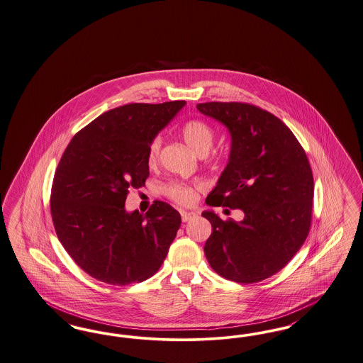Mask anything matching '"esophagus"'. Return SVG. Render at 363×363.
<instances>
[{"label": "esophagus", "instance_id": "1", "mask_svg": "<svg viewBox=\"0 0 363 363\" xmlns=\"http://www.w3.org/2000/svg\"><path fill=\"white\" fill-rule=\"evenodd\" d=\"M180 214H182V220H183V222L192 221V220L196 218V216H198V214L194 213V211H184V210H182Z\"/></svg>", "mask_w": 363, "mask_h": 363}]
</instances>
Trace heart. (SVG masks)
<instances>
[{
    "label": "heart",
    "mask_w": 363,
    "mask_h": 363,
    "mask_svg": "<svg viewBox=\"0 0 363 363\" xmlns=\"http://www.w3.org/2000/svg\"><path fill=\"white\" fill-rule=\"evenodd\" d=\"M183 140L189 145V147L199 156H206L213 143H214V130L208 126L203 121H189L182 128ZM161 147V138L156 137L149 143L147 147V162L155 164L160 153ZM201 189L198 184H186V183H177L171 182L164 186V192L168 198H171L179 205H191L196 199V191Z\"/></svg>",
    "instance_id": "1"
}]
</instances>
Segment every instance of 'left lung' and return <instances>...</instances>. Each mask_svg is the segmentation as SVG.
Instances as JSON below:
<instances>
[{"label": "left lung", "instance_id": "8db88e82", "mask_svg": "<svg viewBox=\"0 0 363 363\" xmlns=\"http://www.w3.org/2000/svg\"><path fill=\"white\" fill-rule=\"evenodd\" d=\"M196 108L230 133L228 164L208 206L244 211V220L223 221L214 211L205 244L208 264L238 284L277 274L305 242L312 221L313 174L291 130L268 111L247 103H202Z\"/></svg>", "mask_w": 363, "mask_h": 363}]
</instances>
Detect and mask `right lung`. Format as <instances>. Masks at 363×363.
<instances>
[{
    "label": "right lung",
    "mask_w": 363,
    "mask_h": 363,
    "mask_svg": "<svg viewBox=\"0 0 363 363\" xmlns=\"http://www.w3.org/2000/svg\"><path fill=\"white\" fill-rule=\"evenodd\" d=\"M186 106L131 103L97 116L63 152L51 189V217L66 252L106 284L142 282L161 267L180 228L172 206L156 201L127 213L130 189L149 177L147 147Z\"/></svg>",
    "instance_id": "right-lung-1"
}]
</instances>
